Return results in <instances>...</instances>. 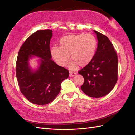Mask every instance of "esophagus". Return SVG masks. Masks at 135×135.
I'll list each match as a JSON object with an SVG mask.
<instances>
[{
    "label": "esophagus",
    "mask_w": 135,
    "mask_h": 135,
    "mask_svg": "<svg viewBox=\"0 0 135 135\" xmlns=\"http://www.w3.org/2000/svg\"><path fill=\"white\" fill-rule=\"evenodd\" d=\"M76 74V73H75V72L70 71V74H69V76H70V77H73V76H74Z\"/></svg>",
    "instance_id": "1"
}]
</instances>
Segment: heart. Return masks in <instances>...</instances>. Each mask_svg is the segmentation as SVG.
<instances>
[{
  "instance_id": "obj_1",
  "label": "heart",
  "mask_w": 135,
  "mask_h": 135,
  "mask_svg": "<svg viewBox=\"0 0 135 135\" xmlns=\"http://www.w3.org/2000/svg\"><path fill=\"white\" fill-rule=\"evenodd\" d=\"M60 47L51 48L53 58L57 63L65 66L70 58L69 64L70 69L85 66L91 62L95 55L97 42L95 38L90 34H71L61 39Z\"/></svg>"
}]
</instances>
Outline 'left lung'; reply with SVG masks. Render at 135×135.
<instances>
[{
    "mask_svg": "<svg viewBox=\"0 0 135 135\" xmlns=\"http://www.w3.org/2000/svg\"><path fill=\"white\" fill-rule=\"evenodd\" d=\"M98 40L96 53L91 62L78 72L84 79L82 91L91 97L106 96L118 79V60L113 45L107 36L93 30Z\"/></svg>",
    "mask_w": 135,
    "mask_h": 135,
    "instance_id": "obj_1",
    "label": "left lung"
}]
</instances>
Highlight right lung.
Here are the masks:
<instances>
[{
  "label": "right lung",
  "mask_w": 135,
  "mask_h": 135,
  "mask_svg": "<svg viewBox=\"0 0 135 135\" xmlns=\"http://www.w3.org/2000/svg\"><path fill=\"white\" fill-rule=\"evenodd\" d=\"M52 30H38L22 45L16 62V76L20 91L26 99L36 105L50 103L58 95L61 83L67 79L69 71L59 66L51 58L50 44ZM39 58L38 66L32 69L29 61Z\"/></svg>",
  "instance_id": "obj_1"
}]
</instances>
